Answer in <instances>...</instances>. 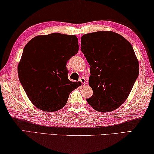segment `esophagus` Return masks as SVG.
Wrapping results in <instances>:
<instances>
[{"instance_id": "34e87169", "label": "esophagus", "mask_w": 154, "mask_h": 154, "mask_svg": "<svg viewBox=\"0 0 154 154\" xmlns=\"http://www.w3.org/2000/svg\"><path fill=\"white\" fill-rule=\"evenodd\" d=\"M79 80L82 82V84L83 85H85L86 84V79H85V78H81V79H80Z\"/></svg>"}]
</instances>
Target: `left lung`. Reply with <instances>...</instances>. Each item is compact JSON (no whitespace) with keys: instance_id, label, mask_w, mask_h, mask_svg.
<instances>
[{"instance_id":"obj_1","label":"left lung","mask_w":154,"mask_h":154,"mask_svg":"<svg viewBox=\"0 0 154 154\" xmlns=\"http://www.w3.org/2000/svg\"><path fill=\"white\" fill-rule=\"evenodd\" d=\"M81 51L90 65L88 84L93 91L88 103L100 112L118 108L130 94L139 72L133 47L112 31L83 35Z\"/></svg>"}]
</instances>
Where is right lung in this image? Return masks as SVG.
I'll list each match as a JSON object with an SVG mask.
<instances>
[{"mask_svg": "<svg viewBox=\"0 0 154 154\" xmlns=\"http://www.w3.org/2000/svg\"><path fill=\"white\" fill-rule=\"evenodd\" d=\"M75 35L53 33L27 43L18 64L19 79L34 106L56 112L65 106L72 91L81 85L67 78L66 63L79 52Z\"/></svg>", "mask_w": 154, "mask_h": 154, "instance_id": "right-lung-1", "label": "right lung"}]
</instances>
